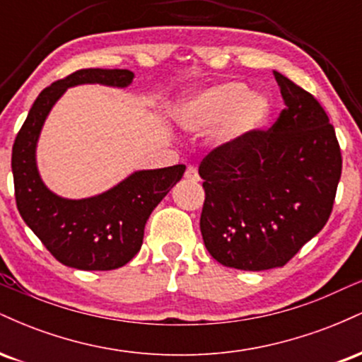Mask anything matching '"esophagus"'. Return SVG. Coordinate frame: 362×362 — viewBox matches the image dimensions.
Instances as JSON below:
<instances>
[{
	"label": "esophagus",
	"mask_w": 362,
	"mask_h": 362,
	"mask_svg": "<svg viewBox=\"0 0 362 362\" xmlns=\"http://www.w3.org/2000/svg\"><path fill=\"white\" fill-rule=\"evenodd\" d=\"M185 178H189L190 182H199V173L195 167H187L185 170Z\"/></svg>",
	"instance_id": "esophagus-1"
}]
</instances>
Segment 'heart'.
I'll return each instance as SVG.
<instances>
[{
  "label": "heart",
  "mask_w": 362,
  "mask_h": 362,
  "mask_svg": "<svg viewBox=\"0 0 362 362\" xmlns=\"http://www.w3.org/2000/svg\"><path fill=\"white\" fill-rule=\"evenodd\" d=\"M271 114L264 93L248 91L245 83L228 81L199 93L180 112V122L190 131L214 127L218 138L233 143L260 129Z\"/></svg>",
  "instance_id": "obj_1"
}]
</instances>
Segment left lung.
Segmentation results:
<instances>
[{"mask_svg": "<svg viewBox=\"0 0 362 362\" xmlns=\"http://www.w3.org/2000/svg\"><path fill=\"white\" fill-rule=\"evenodd\" d=\"M286 107L271 129L223 143L199 165L201 233L219 264L282 267L325 226L342 173L335 129L313 95L274 71Z\"/></svg>", "mask_w": 362, "mask_h": 362, "instance_id": "left-lung-1", "label": "left lung"}]
</instances>
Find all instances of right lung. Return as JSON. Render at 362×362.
Returning <instances> with one entry per match:
<instances>
[{
  "label": "right lung",
  "mask_w": 362,
  "mask_h": 362,
  "mask_svg": "<svg viewBox=\"0 0 362 362\" xmlns=\"http://www.w3.org/2000/svg\"><path fill=\"white\" fill-rule=\"evenodd\" d=\"M127 69H80L40 91L16 134L11 151L18 213L37 238L61 264L81 271H112L126 265L143 245L144 224L168 190L180 180L185 165L143 170L97 197L69 201L57 197L40 180L35 144L49 110L68 86L102 83L127 86Z\"/></svg>",
  "instance_id": "obj_1"
}]
</instances>
